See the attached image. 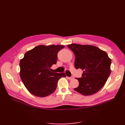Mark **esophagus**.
I'll return each mask as SVG.
<instances>
[{"mask_svg": "<svg viewBox=\"0 0 125 125\" xmlns=\"http://www.w3.org/2000/svg\"><path fill=\"white\" fill-rule=\"evenodd\" d=\"M67 77V78L68 80H73V76H71V77Z\"/></svg>", "mask_w": 125, "mask_h": 125, "instance_id": "1", "label": "esophagus"}]
</instances>
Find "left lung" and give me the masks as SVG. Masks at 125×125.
<instances>
[{
  "label": "left lung",
  "mask_w": 125,
  "mask_h": 125,
  "mask_svg": "<svg viewBox=\"0 0 125 125\" xmlns=\"http://www.w3.org/2000/svg\"><path fill=\"white\" fill-rule=\"evenodd\" d=\"M68 47L74 54L75 68L83 70L82 77L76 78L79 86L74 90L84 96L96 93L110 74L111 59L105 52L95 46L73 43Z\"/></svg>",
  "instance_id": "8db88e82"
}]
</instances>
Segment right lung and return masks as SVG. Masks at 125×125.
Returning a JSON list of instances; mask_svg holds the SVG:
<instances>
[{
    "instance_id": "obj_1",
    "label": "right lung",
    "mask_w": 125,
    "mask_h": 125,
    "mask_svg": "<svg viewBox=\"0 0 125 125\" xmlns=\"http://www.w3.org/2000/svg\"><path fill=\"white\" fill-rule=\"evenodd\" d=\"M63 45H40L27 51L20 62V75L24 86L34 96L44 97L56 90L59 80L65 73H52L50 69L56 64L57 54Z\"/></svg>"
}]
</instances>
